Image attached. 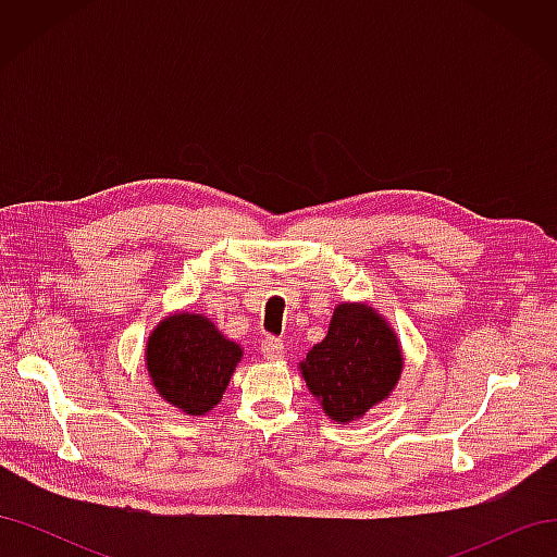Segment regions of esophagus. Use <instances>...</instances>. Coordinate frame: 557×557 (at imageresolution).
<instances>
[{
  "instance_id": "esophagus-1",
  "label": "esophagus",
  "mask_w": 557,
  "mask_h": 557,
  "mask_svg": "<svg viewBox=\"0 0 557 557\" xmlns=\"http://www.w3.org/2000/svg\"><path fill=\"white\" fill-rule=\"evenodd\" d=\"M260 352L264 356V360H269V362L281 360L283 358V344L278 339H274V336H264Z\"/></svg>"
}]
</instances>
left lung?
<instances>
[{
	"label": "left lung",
	"instance_id": "left-lung-1",
	"mask_svg": "<svg viewBox=\"0 0 557 557\" xmlns=\"http://www.w3.org/2000/svg\"><path fill=\"white\" fill-rule=\"evenodd\" d=\"M401 348L385 318L369 305L344 301L327 336L299 362L311 395L334 423L362 418L391 397L401 374Z\"/></svg>",
	"mask_w": 557,
	"mask_h": 557
}]
</instances>
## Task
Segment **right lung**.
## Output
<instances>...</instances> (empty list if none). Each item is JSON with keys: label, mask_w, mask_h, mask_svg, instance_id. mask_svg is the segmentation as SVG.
<instances>
[{"label": "right lung", "mask_w": 557, "mask_h": 557, "mask_svg": "<svg viewBox=\"0 0 557 557\" xmlns=\"http://www.w3.org/2000/svg\"><path fill=\"white\" fill-rule=\"evenodd\" d=\"M244 350L207 315L181 311L150 332L146 369L158 395L188 416H205L223 399Z\"/></svg>", "instance_id": "obj_1"}]
</instances>
